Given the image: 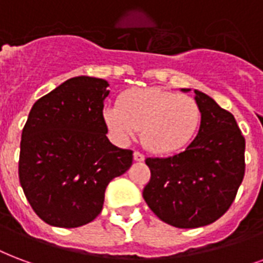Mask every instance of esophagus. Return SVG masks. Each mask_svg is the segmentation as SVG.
<instances>
[{
  "label": "esophagus",
  "mask_w": 263,
  "mask_h": 263,
  "mask_svg": "<svg viewBox=\"0 0 263 263\" xmlns=\"http://www.w3.org/2000/svg\"><path fill=\"white\" fill-rule=\"evenodd\" d=\"M133 158H134V161H137V162H141L145 159V157H144L141 153H139V151H136V153L133 154Z\"/></svg>",
  "instance_id": "1"
}]
</instances>
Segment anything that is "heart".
<instances>
[{"label":"heart","instance_id":"1","mask_svg":"<svg viewBox=\"0 0 263 263\" xmlns=\"http://www.w3.org/2000/svg\"><path fill=\"white\" fill-rule=\"evenodd\" d=\"M201 108L190 96L159 87L132 88L119 106H106L104 120L120 143L140 132L141 143L154 154H169L190 143L201 123Z\"/></svg>","mask_w":263,"mask_h":263}]
</instances>
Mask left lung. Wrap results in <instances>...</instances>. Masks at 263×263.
I'll use <instances>...</instances> for the list:
<instances>
[{
	"instance_id": "left-lung-1",
	"label": "left lung",
	"mask_w": 263,
	"mask_h": 263,
	"mask_svg": "<svg viewBox=\"0 0 263 263\" xmlns=\"http://www.w3.org/2000/svg\"><path fill=\"white\" fill-rule=\"evenodd\" d=\"M194 92L202 114L197 137L183 153L145 159L151 179L144 199L162 222L179 229L206 226L224 215L246 172V139L234 116Z\"/></svg>"
}]
</instances>
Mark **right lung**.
<instances>
[{
  "label": "right lung",
  "instance_id": "1",
  "mask_svg": "<svg viewBox=\"0 0 263 263\" xmlns=\"http://www.w3.org/2000/svg\"><path fill=\"white\" fill-rule=\"evenodd\" d=\"M104 79L78 76L34 102L22 130L19 181L37 216L57 228L101 214L106 185L132 166L133 151L110 143Z\"/></svg>",
  "mask_w": 263,
  "mask_h": 263
}]
</instances>
